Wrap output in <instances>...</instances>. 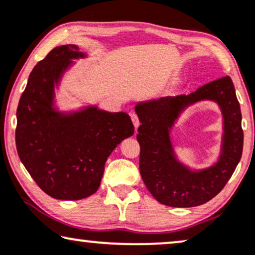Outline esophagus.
Masks as SVG:
<instances>
[{
	"instance_id": "esophagus-1",
	"label": "esophagus",
	"mask_w": 255,
	"mask_h": 255,
	"mask_svg": "<svg viewBox=\"0 0 255 255\" xmlns=\"http://www.w3.org/2000/svg\"><path fill=\"white\" fill-rule=\"evenodd\" d=\"M130 118H131V121H133V125H134L135 129H137L138 126H140V121H138L137 115L135 114V113H131V114H130Z\"/></svg>"
}]
</instances>
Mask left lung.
I'll use <instances>...</instances> for the list:
<instances>
[{"label":"left lung","instance_id":"8db88e82","mask_svg":"<svg viewBox=\"0 0 255 255\" xmlns=\"http://www.w3.org/2000/svg\"><path fill=\"white\" fill-rule=\"evenodd\" d=\"M203 100L215 101L222 111V149L215 165L192 171L175 157L170 130L185 108ZM135 112L141 122L136 136L141 148L140 174L156 201L172 208H192L222 191L242 158L244 144L242 112L230 77L211 81L189 96L142 101Z\"/></svg>","mask_w":255,"mask_h":255}]
</instances>
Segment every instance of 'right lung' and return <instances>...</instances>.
I'll return each instance as SVG.
<instances>
[{"label":"right lung","instance_id":"right-lung-1","mask_svg":"<svg viewBox=\"0 0 255 255\" xmlns=\"http://www.w3.org/2000/svg\"><path fill=\"white\" fill-rule=\"evenodd\" d=\"M73 44L54 47L33 67L17 107L16 147L30 176L56 199L78 201L99 189L105 163L122 140L134 134L130 117L97 106L59 112L58 87L71 59L85 58Z\"/></svg>","mask_w":255,"mask_h":255}]
</instances>
